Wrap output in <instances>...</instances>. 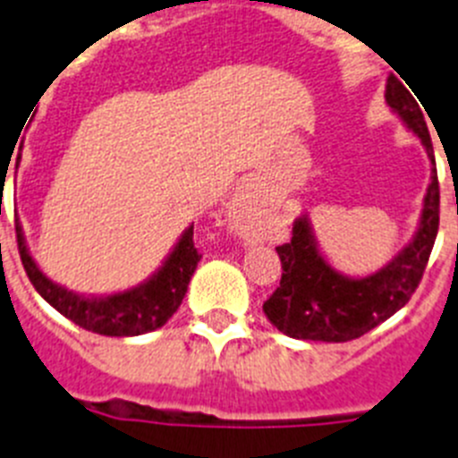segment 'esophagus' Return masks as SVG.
I'll use <instances>...</instances> for the list:
<instances>
[{"instance_id": "esophagus-1", "label": "esophagus", "mask_w": 458, "mask_h": 458, "mask_svg": "<svg viewBox=\"0 0 458 458\" xmlns=\"http://www.w3.org/2000/svg\"><path fill=\"white\" fill-rule=\"evenodd\" d=\"M252 204H254V199H252V190L245 188V190H242L241 194H238V206H241V208L248 210L250 206H252Z\"/></svg>"}]
</instances>
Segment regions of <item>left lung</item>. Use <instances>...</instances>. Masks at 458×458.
<instances>
[{
	"label": "left lung",
	"mask_w": 458,
	"mask_h": 458,
	"mask_svg": "<svg viewBox=\"0 0 458 458\" xmlns=\"http://www.w3.org/2000/svg\"><path fill=\"white\" fill-rule=\"evenodd\" d=\"M386 103L412 135H418L431 160V176L422 201L418 229L406 248L383 268L351 277L335 268L318 248L311 220L302 213L293 222V238L279 245L282 279L264 302V314L279 333L311 342H351L387 321L418 289L438 233V172L434 144L418 100L394 75L387 78Z\"/></svg>",
	"instance_id": "1"
}]
</instances>
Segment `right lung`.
<instances>
[{"instance_id": "1", "label": "right lung", "mask_w": 458, "mask_h": 458, "mask_svg": "<svg viewBox=\"0 0 458 458\" xmlns=\"http://www.w3.org/2000/svg\"><path fill=\"white\" fill-rule=\"evenodd\" d=\"M18 250L27 277L43 301L50 302L59 314L71 318L75 326L105 335V337H137L163 327L174 311L179 310L188 291L190 277L197 270L201 254L192 242V225L181 233L163 266L132 289L107 295L75 293L56 284L36 266L30 254L20 220H15Z\"/></svg>"}]
</instances>
